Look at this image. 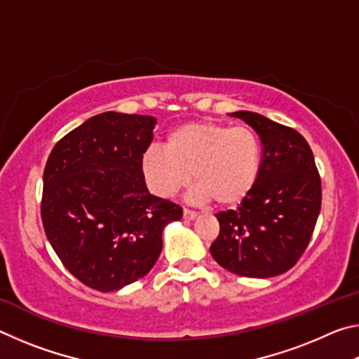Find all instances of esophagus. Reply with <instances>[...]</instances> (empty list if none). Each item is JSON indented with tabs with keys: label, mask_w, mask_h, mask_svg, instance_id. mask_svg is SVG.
Masks as SVG:
<instances>
[{
	"label": "esophagus",
	"mask_w": 359,
	"mask_h": 359,
	"mask_svg": "<svg viewBox=\"0 0 359 359\" xmlns=\"http://www.w3.org/2000/svg\"><path fill=\"white\" fill-rule=\"evenodd\" d=\"M194 218H196V212L188 210V209H184V220H187V222H191V220H194Z\"/></svg>",
	"instance_id": "esophagus-1"
}]
</instances>
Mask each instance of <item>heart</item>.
Returning <instances> with one entry per match:
<instances>
[{
  "instance_id": "b5f03b06",
  "label": "heart",
  "mask_w": 359,
  "mask_h": 359,
  "mask_svg": "<svg viewBox=\"0 0 359 359\" xmlns=\"http://www.w3.org/2000/svg\"><path fill=\"white\" fill-rule=\"evenodd\" d=\"M165 151L142 156L145 184L160 198H172L191 182L201 201L228 209L250 196L261 172V142L248 126L190 121L175 126Z\"/></svg>"
}]
</instances>
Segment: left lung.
I'll return each instance as SVG.
<instances>
[{"label":"left lung","instance_id":"left-lung-1","mask_svg":"<svg viewBox=\"0 0 359 359\" xmlns=\"http://www.w3.org/2000/svg\"><path fill=\"white\" fill-rule=\"evenodd\" d=\"M263 145L261 172L250 196L220 212L210 255L233 274L267 278L291 269L312 238L321 208V180L306 139L264 115L238 111Z\"/></svg>","mask_w":359,"mask_h":359}]
</instances>
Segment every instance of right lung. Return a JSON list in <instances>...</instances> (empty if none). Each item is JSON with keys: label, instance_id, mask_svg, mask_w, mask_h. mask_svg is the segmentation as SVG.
<instances>
[{"label": "right lung", "instance_id": "right-lung-1", "mask_svg": "<svg viewBox=\"0 0 359 359\" xmlns=\"http://www.w3.org/2000/svg\"><path fill=\"white\" fill-rule=\"evenodd\" d=\"M151 115L107 111L68 133L48 155L41 217L66 269L87 287L117 291L147 276L163 231L182 208L149 191L141 160Z\"/></svg>", "mask_w": 359, "mask_h": 359}]
</instances>
